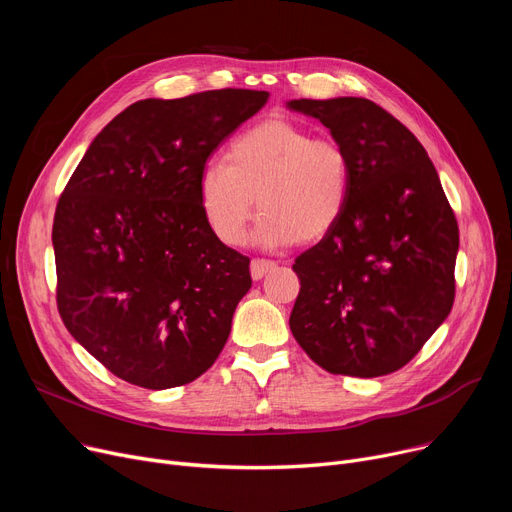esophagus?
<instances>
[{"label":"esophagus","instance_id":"obj_1","mask_svg":"<svg viewBox=\"0 0 512 512\" xmlns=\"http://www.w3.org/2000/svg\"><path fill=\"white\" fill-rule=\"evenodd\" d=\"M276 267L274 261H267V259H253L251 261V278L253 280H261L267 272H272Z\"/></svg>","mask_w":512,"mask_h":512}]
</instances>
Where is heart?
<instances>
[{
	"label": "heart",
	"instance_id": "b5f03b06",
	"mask_svg": "<svg viewBox=\"0 0 512 512\" xmlns=\"http://www.w3.org/2000/svg\"><path fill=\"white\" fill-rule=\"evenodd\" d=\"M351 182V157L338 141L274 116L238 134L226 164L207 161L197 195L207 228L228 247L245 236L257 201L253 240L278 249L326 238L342 218Z\"/></svg>",
	"mask_w": 512,
	"mask_h": 512
}]
</instances>
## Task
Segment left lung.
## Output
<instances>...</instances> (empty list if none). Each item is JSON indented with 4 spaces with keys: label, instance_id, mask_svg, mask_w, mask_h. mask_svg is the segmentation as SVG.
<instances>
[{
    "label": "left lung",
    "instance_id": "1",
    "mask_svg": "<svg viewBox=\"0 0 512 512\" xmlns=\"http://www.w3.org/2000/svg\"><path fill=\"white\" fill-rule=\"evenodd\" d=\"M330 128L353 182L336 228L294 261L290 330L330 373L378 378L405 367L454 303L459 226L415 134L363 97L292 99Z\"/></svg>",
    "mask_w": 512,
    "mask_h": 512
}]
</instances>
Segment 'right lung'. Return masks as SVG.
Returning <instances> with one entry per match:
<instances>
[{"instance_id":"1","label":"right lung","mask_w":512,"mask_h":512,"mask_svg":"<svg viewBox=\"0 0 512 512\" xmlns=\"http://www.w3.org/2000/svg\"><path fill=\"white\" fill-rule=\"evenodd\" d=\"M267 97L220 89L132 103L68 180L51 232L58 311L120 380L184 386L222 353L251 288L249 257L211 234L197 180L215 147Z\"/></svg>"}]
</instances>
